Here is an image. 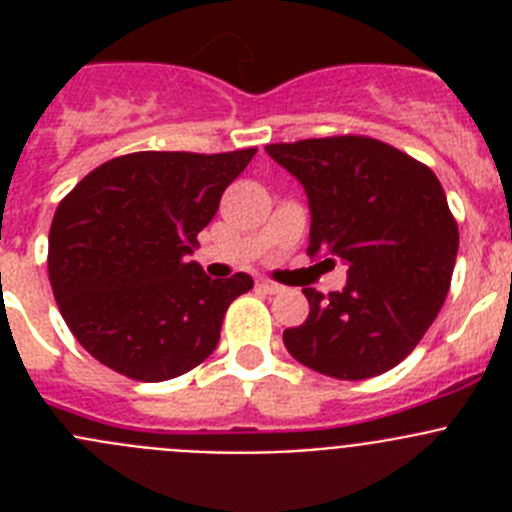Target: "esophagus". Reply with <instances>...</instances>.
I'll list each match as a JSON object with an SVG mask.
<instances>
[{
    "mask_svg": "<svg viewBox=\"0 0 512 512\" xmlns=\"http://www.w3.org/2000/svg\"><path fill=\"white\" fill-rule=\"evenodd\" d=\"M256 287H259L261 292H266V295H279V292H284L282 284L271 282V279H266V277L256 279Z\"/></svg>",
    "mask_w": 512,
    "mask_h": 512,
    "instance_id": "1",
    "label": "esophagus"
}]
</instances>
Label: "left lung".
Returning a JSON list of instances; mask_svg holds the SVG:
<instances>
[{
  "label": "left lung",
  "mask_w": 512,
  "mask_h": 512,
  "mask_svg": "<svg viewBox=\"0 0 512 512\" xmlns=\"http://www.w3.org/2000/svg\"><path fill=\"white\" fill-rule=\"evenodd\" d=\"M266 153L305 187L307 253L348 266L341 292L302 289L310 315L284 330V346L325 377L390 372L449 295L459 228L441 182L413 156L366 135L271 143Z\"/></svg>",
  "instance_id": "8db88e82"
}]
</instances>
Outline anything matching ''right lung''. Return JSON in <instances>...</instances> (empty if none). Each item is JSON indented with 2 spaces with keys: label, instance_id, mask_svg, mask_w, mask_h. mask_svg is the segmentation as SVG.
I'll return each instance as SVG.
<instances>
[{
  "label": "right lung",
  "instance_id": "obj_1",
  "mask_svg": "<svg viewBox=\"0 0 512 512\" xmlns=\"http://www.w3.org/2000/svg\"><path fill=\"white\" fill-rule=\"evenodd\" d=\"M256 148L138 151L89 171L58 205L48 279L63 320L99 364L138 382L187 374L215 351L225 310L253 287L187 256Z\"/></svg>",
  "mask_w": 512,
  "mask_h": 512
}]
</instances>
